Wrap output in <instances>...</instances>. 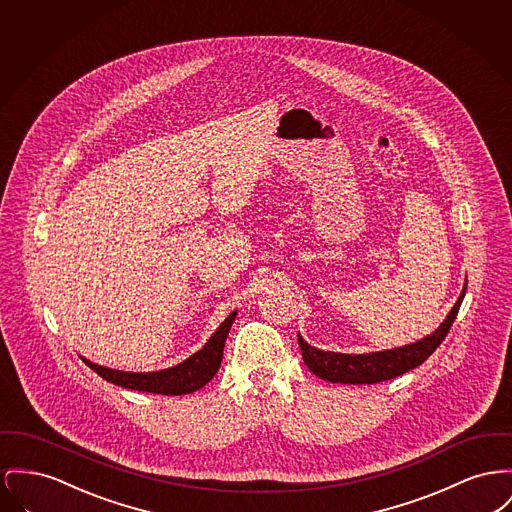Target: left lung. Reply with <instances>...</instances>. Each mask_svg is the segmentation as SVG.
<instances>
[{
	"label": "left lung",
	"instance_id": "8db88e82",
	"mask_svg": "<svg viewBox=\"0 0 512 512\" xmlns=\"http://www.w3.org/2000/svg\"><path fill=\"white\" fill-rule=\"evenodd\" d=\"M464 294H466V286H464L458 301L454 303L451 313L447 315L445 323L433 334L425 336L423 340H418L414 344L394 348V350H385V352L352 356V354H336V352L317 350V348L309 346L298 334L301 356L311 373H315L317 377L331 381V383L373 385V383L389 381V379H394V377L418 367L437 350V346L445 340L447 332L458 315Z\"/></svg>",
	"mask_w": 512,
	"mask_h": 512
}]
</instances>
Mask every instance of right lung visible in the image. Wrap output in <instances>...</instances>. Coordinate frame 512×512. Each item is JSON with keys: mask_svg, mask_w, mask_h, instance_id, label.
<instances>
[{"mask_svg": "<svg viewBox=\"0 0 512 512\" xmlns=\"http://www.w3.org/2000/svg\"><path fill=\"white\" fill-rule=\"evenodd\" d=\"M236 319V311L230 313V317L218 327L211 340L191 358L181 361L180 365H174L164 371H152V373H125V371H116L108 367H100L92 361H83L96 371L102 379L108 383H114L123 389L131 391L154 392V394H189V392L199 391L205 387L212 377L216 375L220 363H222V354H224V342L228 338L230 327Z\"/></svg>", "mask_w": 512, "mask_h": 512, "instance_id": "obj_1", "label": "right lung"}]
</instances>
